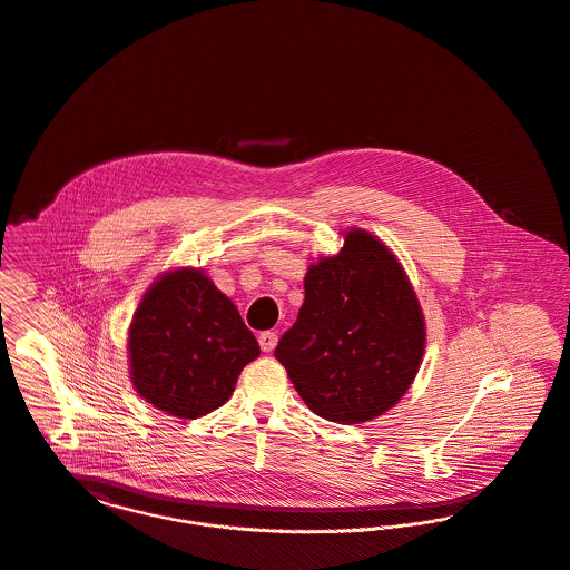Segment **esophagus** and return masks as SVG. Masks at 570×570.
<instances>
[{
  "instance_id": "esophagus-1",
  "label": "esophagus",
  "mask_w": 570,
  "mask_h": 570,
  "mask_svg": "<svg viewBox=\"0 0 570 570\" xmlns=\"http://www.w3.org/2000/svg\"><path fill=\"white\" fill-rule=\"evenodd\" d=\"M259 347H262V352H273L275 350V345H277V332H262L259 334Z\"/></svg>"
}]
</instances>
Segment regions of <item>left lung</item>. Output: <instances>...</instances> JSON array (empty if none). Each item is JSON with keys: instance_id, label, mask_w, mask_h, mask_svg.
<instances>
[{"instance_id": "8db88e82", "label": "left lung", "mask_w": 570, "mask_h": 570, "mask_svg": "<svg viewBox=\"0 0 570 570\" xmlns=\"http://www.w3.org/2000/svg\"><path fill=\"white\" fill-rule=\"evenodd\" d=\"M304 306L275 347L308 409L336 424L389 411L417 376L426 327L415 291L376 236L345 234L304 277Z\"/></svg>"}]
</instances>
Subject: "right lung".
I'll return each mask as SVG.
<instances>
[{"label":"right lung","mask_w":570,"mask_h":570,"mask_svg":"<svg viewBox=\"0 0 570 570\" xmlns=\"http://www.w3.org/2000/svg\"><path fill=\"white\" fill-rule=\"evenodd\" d=\"M257 356L259 345L234 302L196 268L164 273L128 327L135 391L181 420L223 406Z\"/></svg>","instance_id":"obj_1"}]
</instances>
